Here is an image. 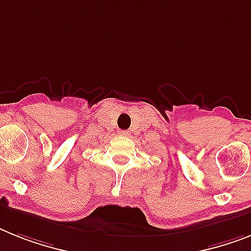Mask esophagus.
Wrapping results in <instances>:
<instances>
[{
    "instance_id": "34e87169",
    "label": "esophagus",
    "mask_w": 251,
    "mask_h": 251,
    "mask_svg": "<svg viewBox=\"0 0 251 251\" xmlns=\"http://www.w3.org/2000/svg\"><path fill=\"white\" fill-rule=\"evenodd\" d=\"M119 134H121V136H124V137H126V136H129V130H119Z\"/></svg>"
}]
</instances>
